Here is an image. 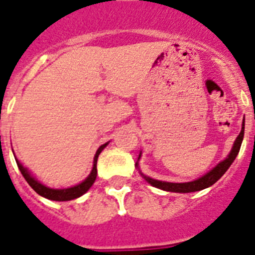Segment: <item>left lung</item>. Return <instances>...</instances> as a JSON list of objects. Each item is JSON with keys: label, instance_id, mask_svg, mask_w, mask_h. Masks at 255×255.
Listing matches in <instances>:
<instances>
[{"label": "left lung", "instance_id": "obj_1", "mask_svg": "<svg viewBox=\"0 0 255 255\" xmlns=\"http://www.w3.org/2000/svg\"><path fill=\"white\" fill-rule=\"evenodd\" d=\"M244 126L245 123L243 122V127H241V132L239 133L238 138L235 140L234 146H232L231 151L230 154L227 155V158L225 160H222L221 163L216 165L213 169L208 172L207 174H204L203 177L198 178V180L191 181V182H183V183H174V182H165V181H159V180H154V178H150V177L145 176V174L141 173V176L145 178L147 182L150 183L151 186L156 187V189L164 190V191H170V192H182V194H186V192H195V191H200V190H204L209 186L214 185L217 181L220 180L221 177L226 173V170L229 169L230 165L234 163L235 158L238 156L239 151H240L241 147V142H243V138H244ZM141 158V152L138 159ZM136 167L138 168V163H136Z\"/></svg>", "mask_w": 255, "mask_h": 255}]
</instances>
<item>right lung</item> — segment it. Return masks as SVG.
<instances>
[{
    "instance_id": "add662e5",
    "label": "right lung",
    "mask_w": 255,
    "mask_h": 255,
    "mask_svg": "<svg viewBox=\"0 0 255 255\" xmlns=\"http://www.w3.org/2000/svg\"><path fill=\"white\" fill-rule=\"evenodd\" d=\"M106 145H108V142L104 143V145H101L100 147L97 149L96 155H95V158H94V167H92V170H91L90 176H88L87 178L83 181V182H81L79 185H77V186H73V187H69V189H60V190L50 189V187H47V186L42 185L39 181L35 180L34 177L29 173V170L23 167V164H21L20 161L17 160V159H15V160H16L17 167H19V169H20L21 174H23V177L25 178V181L29 183L30 187H32V189L34 190L37 194L41 195V196H43V198H46V199H50V200L68 201V200H73V199L79 198V196H82L83 194H86V192L90 190L91 186L94 185L95 180H96V176H97V168H96L97 158H99V155H100V152L103 151L104 147H105Z\"/></svg>"
}]
</instances>
